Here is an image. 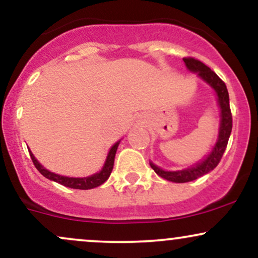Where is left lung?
Masks as SVG:
<instances>
[{
    "mask_svg": "<svg viewBox=\"0 0 258 258\" xmlns=\"http://www.w3.org/2000/svg\"><path fill=\"white\" fill-rule=\"evenodd\" d=\"M183 61H184L186 69L189 72L197 74L198 78L203 80L206 85H209L214 90L216 99H217V105L220 108V128H218L217 139H216V143L212 147L211 152L207 154L203 160L195 162L191 166L182 168V170L167 171L159 167L153 161H149L150 166L160 177L174 183L191 182L199 177H203L204 174L211 172L221 161L222 155L227 148L233 125L232 112H230L229 106V94H228L226 84L209 67H206L205 64L197 60V59L184 58Z\"/></svg>",
    "mask_w": 258,
    "mask_h": 258,
    "instance_id": "obj_1",
    "label": "left lung"
}]
</instances>
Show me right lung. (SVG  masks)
Here are the masks:
<instances>
[{
	"mask_svg": "<svg viewBox=\"0 0 258 258\" xmlns=\"http://www.w3.org/2000/svg\"><path fill=\"white\" fill-rule=\"evenodd\" d=\"M120 141H117L114 146H111L110 149H109L108 155H106L105 162L103 165L102 170L98 171V172L91 174V176L87 177H68V176H61V174L51 172L49 170H47L46 167H43L41 165V162L35 158L34 154L31 153L30 148H28L29 153H30L31 160L34 162L35 167L40 171V173L42 176L46 177V178L53 180V182H57L59 184L68 186V188H73V189H82V190H87V189H93L96 186L102 185L103 183L105 182L106 179L109 178L110 176L112 167H114V160H115V154H116L117 148H119Z\"/></svg>",
	"mask_w": 258,
	"mask_h": 258,
	"instance_id": "1",
	"label": "right lung"
}]
</instances>
